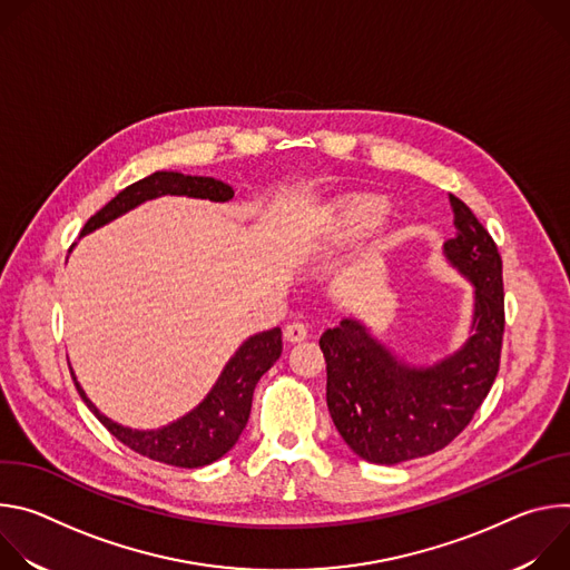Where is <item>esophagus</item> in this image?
Masks as SVG:
<instances>
[{
    "instance_id": "34e87169",
    "label": "esophagus",
    "mask_w": 570,
    "mask_h": 570,
    "mask_svg": "<svg viewBox=\"0 0 570 570\" xmlns=\"http://www.w3.org/2000/svg\"><path fill=\"white\" fill-rule=\"evenodd\" d=\"M284 338H286L288 343H302V341H306V338H308L306 324H302V322H291L288 327L284 330Z\"/></svg>"
}]
</instances>
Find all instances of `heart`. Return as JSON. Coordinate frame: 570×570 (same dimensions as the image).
<instances>
[{"instance_id":"heart-1","label":"heart","mask_w":570,"mask_h":570,"mask_svg":"<svg viewBox=\"0 0 570 570\" xmlns=\"http://www.w3.org/2000/svg\"><path fill=\"white\" fill-rule=\"evenodd\" d=\"M387 203L374 194H356L343 200L322 223L320 240L327 248H345L372 234L387 216Z\"/></svg>"}]
</instances>
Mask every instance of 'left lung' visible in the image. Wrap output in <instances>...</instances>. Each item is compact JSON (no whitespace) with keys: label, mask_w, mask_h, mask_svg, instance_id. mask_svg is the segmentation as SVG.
<instances>
[{"label":"left lung","mask_w":570,"mask_h":570,"mask_svg":"<svg viewBox=\"0 0 570 570\" xmlns=\"http://www.w3.org/2000/svg\"><path fill=\"white\" fill-rule=\"evenodd\" d=\"M458 234L442 255L473 286L466 341L433 365H415L383 345L354 315L320 336L327 361L330 415L363 460L399 464L455 440L490 392L505 330L503 262L494 238L455 196Z\"/></svg>","instance_id":"obj_1"}]
</instances>
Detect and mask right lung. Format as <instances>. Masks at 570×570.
<instances>
[{
  "mask_svg": "<svg viewBox=\"0 0 570 570\" xmlns=\"http://www.w3.org/2000/svg\"><path fill=\"white\" fill-rule=\"evenodd\" d=\"M161 196H187L212 203L232 200L234 191L229 185L207 178V176H185L180 171H155L144 180L119 191L104 209H99L80 236H86L115 218L128 214L130 209L144 205L146 200H155ZM282 356V330L259 332L240 343L234 356L225 363L220 376L207 392V396L196 405L194 411L183 415L180 420L159 426V429H130L124 426L108 415H104L90 401L86 390L76 381L71 370V379L76 383L78 394L83 396L88 409L95 417L128 449L150 460L165 462L183 469H198L223 458L238 440L250 417L253 392L259 379L277 363Z\"/></svg>",
  "mask_w": 570,
  "mask_h": 570,
  "instance_id": "right-lung-1",
  "label": "right lung"
}]
</instances>
